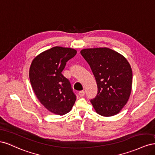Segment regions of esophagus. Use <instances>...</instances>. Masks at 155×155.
<instances>
[{"label":"esophagus","instance_id":"34e87169","mask_svg":"<svg viewBox=\"0 0 155 155\" xmlns=\"http://www.w3.org/2000/svg\"><path fill=\"white\" fill-rule=\"evenodd\" d=\"M85 92L84 91H81L79 92V95L80 97H83L84 95H85Z\"/></svg>","mask_w":155,"mask_h":155}]
</instances>
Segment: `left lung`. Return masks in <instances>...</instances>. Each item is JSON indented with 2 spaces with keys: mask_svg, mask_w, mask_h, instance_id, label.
Masks as SVG:
<instances>
[{
  "mask_svg": "<svg viewBox=\"0 0 155 155\" xmlns=\"http://www.w3.org/2000/svg\"><path fill=\"white\" fill-rule=\"evenodd\" d=\"M81 54L90 65L97 85L91 102L97 114L116 115L127 102L132 88L133 72L123 55L108 48L83 49Z\"/></svg>",
  "mask_w": 155,
  "mask_h": 155,
  "instance_id": "8db88e82",
  "label": "left lung"
}]
</instances>
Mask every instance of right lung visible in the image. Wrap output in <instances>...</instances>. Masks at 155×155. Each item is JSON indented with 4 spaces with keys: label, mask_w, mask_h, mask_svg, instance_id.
<instances>
[{
    "label": "right lung",
    "mask_w": 155,
    "mask_h": 155,
    "mask_svg": "<svg viewBox=\"0 0 155 155\" xmlns=\"http://www.w3.org/2000/svg\"><path fill=\"white\" fill-rule=\"evenodd\" d=\"M77 51L55 46L32 61L30 80L37 97L49 111L58 115L68 113L76 100L71 84L62 74L67 62Z\"/></svg>",
    "instance_id": "add662e5"
}]
</instances>
